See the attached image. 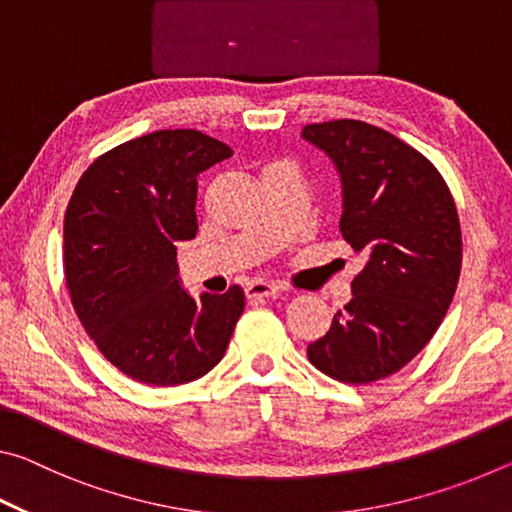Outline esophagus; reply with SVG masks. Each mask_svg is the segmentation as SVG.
I'll return each instance as SVG.
<instances>
[{"instance_id": "obj_1", "label": "esophagus", "mask_w": 512, "mask_h": 512, "mask_svg": "<svg viewBox=\"0 0 512 512\" xmlns=\"http://www.w3.org/2000/svg\"><path fill=\"white\" fill-rule=\"evenodd\" d=\"M282 287H277L273 282H262V280H255L250 282L246 287V296L248 300H257V298H277L282 296Z\"/></svg>"}]
</instances>
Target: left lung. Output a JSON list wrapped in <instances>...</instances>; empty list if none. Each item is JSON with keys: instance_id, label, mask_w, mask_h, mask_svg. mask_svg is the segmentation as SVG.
I'll return each instance as SVG.
<instances>
[{"instance_id": "8db88e82", "label": "left lung", "mask_w": 512, "mask_h": 512, "mask_svg": "<svg viewBox=\"0 0 512 512\" xmlns=\"http://www.w3.org/2000/svg\"><path fill=\"white\" fill-rule=\"evenodd\" d=\"M343 180L341 235L368 264L307 357L343 384L402 370L443 323L463 262L461 221L440 171L384 128L336 119L302 128Z\"/></svg>"}]
</instances>
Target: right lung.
Listing matches in <instances>:
<instances>
[{
  "label": "right lung",
  "instance_id": "add662e5",
  "mask_svg": "<svg viewBox=\"0 0 512 512\" xmlns=\"http://www.w3.org/2000/svg\"><path fill=\"white\" fill-rule=\"evenodd\" d=\"M228 144L176 128L99 155L65 210L63 268L76 316L126 377L178 386L223 359L246 296L239 284L194 300L180 287L176 244L196 237V176Z\"/></svg>",
  "mask_w": 512,
  "mask_h": 512
}]
</instances>
